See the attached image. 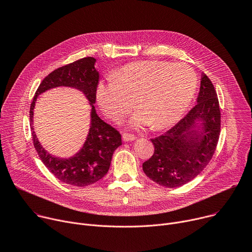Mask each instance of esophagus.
<instances>
[{
  "instance_id": "obj_1",
  "label": "esophagus",
  "mask_w": 252,
  "mask_h": 252,
  "mask_svg": "<svg viewBox=\"0 0 252 252\" xmlns=\"http://www.w3.org/2000/svg\"><path fill=\"white\" fill-rule=\"evenodd\" d=\"M136 138V136L134 134H131V133H127V132H125L123 133V139L125 141H131V140H134Z\"/></svg>"
}]
</instances>
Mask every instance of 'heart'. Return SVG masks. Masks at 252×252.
I'll list each match as a JSON object with an SVG mask.
<instances>
[{"mask_svg":"<svg viewBox=\"0 0 252 252\" xmlns=\"http://www.w3.org/2000/svg\"><path fill=\"white\" fill-rule=\"evenodd\" d=\"M197 88V76L187 63L166 61H142L127 63L96 89V100L113 121L122 120L131 109L138 111L134 125L151 124L162 129L175 124L191 102Z\"/></svg>","mask_w":252,"mask_h":252,"instance_id":"obj_1","label":"heart"}]
</instances>
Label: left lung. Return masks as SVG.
Returning <instances> with one entry per match:
<instances>
[{
	"instance_id": "obj_1",
	"label": "left lung",
	"mask_w": 252,
	"mask_h": 252,
	"mask_svg": "<svg viewBox=\"0 0 252 252\" xmlns=\"http://www.w3.org/2000/svg\"><path fill=\"white\" fill-rule=\"evenodd\" d=\"M197 119L204 125L199 135L194 130ZM220 123L217 91L202 74L197 103L174 126L152 138L155 152L142 163L143 171L165 188H179L192 181L206 167L217 150Z\"/></svg>"
}]
</instances>
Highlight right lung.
<instances>
[{"label": "right lung", "instance_id": "add662e5", "mask_svg": "<svg viewBox=\"0 0 252 252\" xmlns=\"http://www.w3.org/2000/svg\"><path fill=\"white\" fill-rule=\"evenodd\" d=\"M94 58L87 57L53 70L40 84L30 107L32 142L39 158L59 181L80 188L93 185L106 174L114 152L122 145L120 131L100 120L94 110L98 85V73L94 68ZM62 85L82 90L92 105V123L87 141L81 152L68 160L58 159L48 154L39 145L31 126L36 96L47 89Z\"/></svg>", "mask_w": 252, "mask_h": 252}]
</instances>
